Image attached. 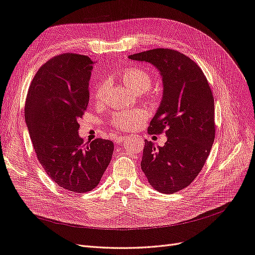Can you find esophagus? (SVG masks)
<instances>
[{"instance_id":"esophagus-1","label":"esophagus","mask_w":255,"mask_h":255,"mask_svg":"<svg viewBox=\"0 0 255 255\" xmlns=\"http://www.w3.org/2000/svg\"><path fill=\"white\" fill-rule=\"evenodd\" d=\"M126 139H128V136H119L117 139H116V142L117 143H120L121 141H123V140H126Z\"/></svg>"}]
</instances>
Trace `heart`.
Wrapping results in <instances>:
<instances>
[{"label":"heart","mask_w":255,"mask_h":255,"mask_svg":"<svg viewBox=\"0 0 255 255\" xmlns=\"http://www.w3.org/2000/svg\"><path fill=\"white\" fill-rule=\"evenodd\" d=\"M121 79L127 86L135 92L148 90L152 85V79L148 72L141 70L139 68H128L125 69L121 73ZM109 84L107 82H101L95 89L94 97L97 101H102L104 99ZM145 118V113L141 110H130L127 112H122L115 115L113 118V123L115 127L129 129L134 128L138 125H140L142 120Z\"/></svg>","instance_id":"obj_1"}]
</instances>
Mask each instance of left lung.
Masks as SVG:
<instances>
[{"label": "left lung", "instance_id": "obj_1", "mask_svg": "<svg viewBox=\"0 0 255 255\" xmlns=\"http://www.w3.org/2000/svg\"><path fill=\"white\" fill-rule=\"evenodd\" d=\"M155 67L163 95L149 134L166 129L165 145L144 140L141 169L151 186L173 194L202 170L215 139L214 97L204 73L194 60L169 49H153L128 55Z\"/></svg>", "mask_w": 255, "mask_h": 255}]
</instances>
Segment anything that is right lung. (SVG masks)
<instances>
[{
  "label": "right lung",
  "instance_id": "1",
  "mask_svg": "<svg viewBox=\"0 0 255 255\" xmlns=\"http://www.w3.org/2000/svg\"><path fill=\"white\" fill-rule=\"evenodd\" d=\"M94 65L80 54L53 57L37 71L25 102V122L38 160L58 186L78 194L97 186L114 152L109 139L84 144L79 135Z\"/></svg>",
  "mask_w": 255,
  "mask_h": 255
}]
</instances>
